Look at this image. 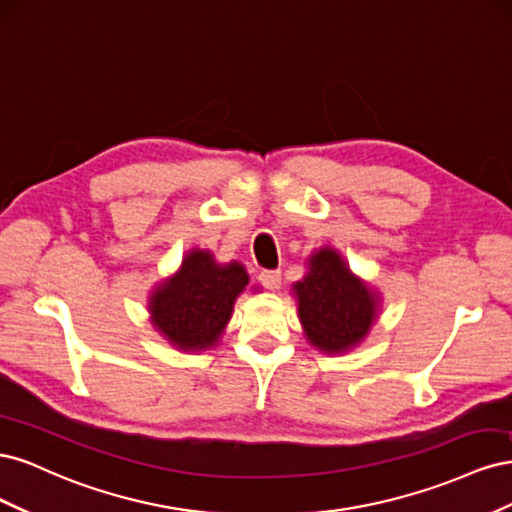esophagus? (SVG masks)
<instances>
[{"mask_svg": "<svg viewBox=\"0 0 512 512\" xmlns=\"http://www.w3.org/2000/svg\"><path fill=\"white\" fill-rule=\"evenodd\" d=\"M258 282L267 290H277L282 284V271H262L258 275Z\"/></svg>", "mask_w": 512, "mask_h": 512, "instance_id": "1", "label": "esophagus"}]
</instances>
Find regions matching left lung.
Segmentation results:
<instances>
[{"label":"left lung","mask_w":512,"mask_h":512,"mask_svg":"<svg viewBox=\"0 0 512 512\" xmlns=\"http://www.w3.org/2000/svg\"><path fill=\"white\" fill-rule=\"evenodd\" d=\"M292 292L307 342L324 354H344L359 346L380 312V294L329 245L307 258V273L292 284Z\"/></svg>","instance_id":"8db88e82"}]
</instances>
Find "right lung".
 <instances>
[{"label": "right lung", "instance_id": "obj_1", "mask_svg": "<svg viewBox=\"0 0 512 512\" xmlns=\"http://www.w3.org/2000/svg\"><path fill=\"white\" fill-rule=\"evenodd\" d=\"M247 284L250 275L241 262L222 265L211 252L194 247L179 271L153 288L147 305L153 329L181 352L211 350Z\"/></svg>", "mask_w": 512, "mask_h": 512}]
</instances>
